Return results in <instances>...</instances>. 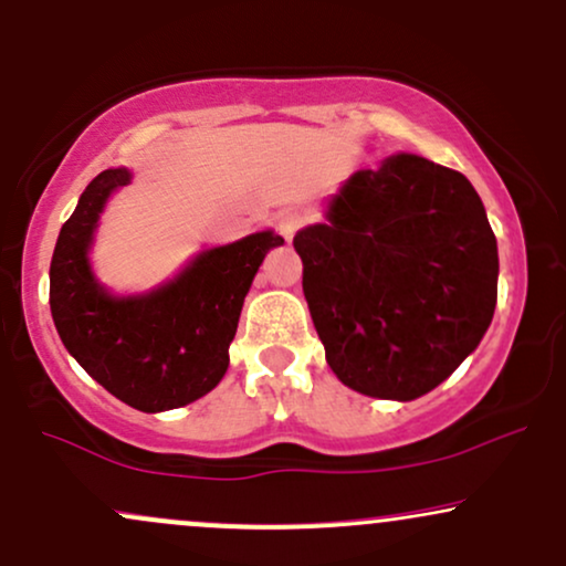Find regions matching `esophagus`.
<instances>
[{"mask_svg": "<svg viewBox=\"0 0 566 566\" xmlns=\"http://www.w3.org/2000/svg\"><path fill=\"white\" fill-rule=\"evenodd\" d=\"M307 219L310 217L304 214V211H296V209L283 211V214H277V232H281L285 241H291V238H294L296 232L307 224Z\"/></svg>", "mask_w": 566, "mask_h": 566, "instance_id": "esophagus-1", "label": "esophagus"}]
</instances>
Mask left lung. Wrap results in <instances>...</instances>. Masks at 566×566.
I'll return each instance as SVG.
<instances>
[{
    "label": "left lung",
    "instance_id": "8db88e82",
    "mask_svg": "<svg viewBox=\"0 0 566 566\" xmlns=\"http://www.w3.org/2000/svg\"><path fill=\"white\" fill-rule=\"evenodd\" d=\"M302 289L338 381L416 400L461 365L493 321L497 243L461 171L400 153L360 169L328 222L296 232Z\"/></svg>",
    "mask_w": 566,
    "mask_h": 566
}]
</instances>
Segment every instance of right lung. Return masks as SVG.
Returning a JSON list of instances; mask_svg holds the SVG:
<instances>
[{"label": "right lung", "instance_id": "obj_1", "mask_svg": "<svg viewBox=\"0 0 566 566\" xmlns=\"http://www.w3.org/2000/svg\"><path fill=\"white\" fill-rule=\"evenodd\" d=\"M126 182V169H105L86 185L52 254L50 310L65 349L86 374L132 408L158 413L222 381L243 298L264 254L283 238L254 232L203 251L150 294L116 298L92 277L86 249L105 201Z\"/></svg>", "mask_w": 566, "mask_h": 566}]
</instances>
